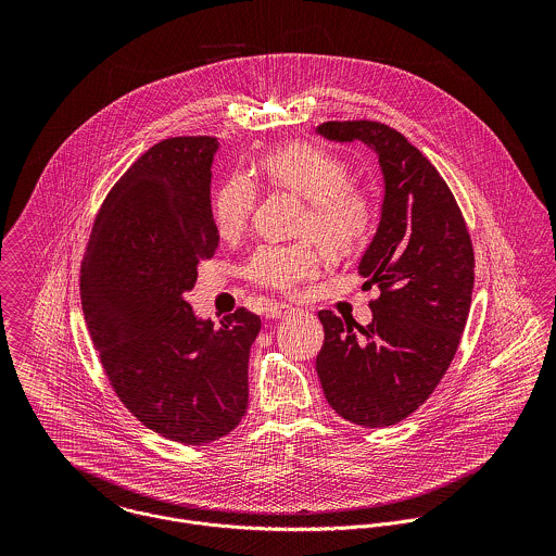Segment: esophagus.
<instances>
[{
    "label": "esophagus",
    "mask_w": 556,
    "mask_h": 556,
    "mask_svg": "<svg viewBox=\"0 0 556 556\" xmlns=\"http://www.w3.org/2000/svg\"><path fill=\"white\" fill-rule=\"evenodd\" d=\"M291 313H295V308L293 306H289V304H271V306H267V311H265V317L267 318H285L289 317Z\"/></svg>",
    "instance_id": "1"
}]
</instances>
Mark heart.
<instances>
[{"instance_id":"heart-1","label":"heart","mask_w":556,"mask_h":556,"mask_svg":"<svg viewBox=\"0 0 556 556\" xmlns=\"http://www.w3.org/2000/svg\"><path fill=\"white\" fill-rule=\"evenodd\" d=\"M258 168L274 186L304 199L298 231L313 236L329 254L346 256L372 236L375 201L364 186L349 179L346 164L336 154L311 143H293L267 154ZM254 205L256 186L252 179L245 175L227 179L212 203L218 233L238 238ZM318 274L320 254L311 239L263 243L245 265V276L254 285L280 293H293Z\"/></svg>"}]
</instances>
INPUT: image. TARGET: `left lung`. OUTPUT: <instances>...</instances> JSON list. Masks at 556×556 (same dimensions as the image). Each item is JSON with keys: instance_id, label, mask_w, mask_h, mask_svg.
<instances>
[{"instance_id": "left-lung-1", "label": "left lung", "mask_w": 556, "mask_h": 556, "mask_svg": "<svg viewBox=\"0 0 556 556\" xmlns=\"http://www.w3.org/2000/svg\"><path fill=\"white\" fill-rule=\"evenodd\" d=\"M318 132L372 148L386 179L381 223L359 261L364 287L381 289L370 302L372 323L318 313V379L340 417L394 426L437 390L458 351L476 280L473 243L450 186L404 135L370 119L325 122Z\"/></svg>"}]
</instances>
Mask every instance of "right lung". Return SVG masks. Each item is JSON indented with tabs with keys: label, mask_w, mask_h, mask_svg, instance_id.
I'll return each mask as SVG.
<instances>
[{
	"label": "right lung",
	"mask_w": 556,
	"mask_h": 556,
	"mask_svg": "<svg viewBox=\"0 0 556 556\" xmlns=\"http://www.w3.org/2000/svg\"><path fill=\"white\" fill-rule=\"evenodd\" d=\"M214 137L150 148L106 194L80 265L83 315L124 406L184 445L229 434L248 408V357L261 318L238 308L214 327L184 293L214 256Z\"/></svg>",
	"instance_id": "add662e5"
}]
</instances>
